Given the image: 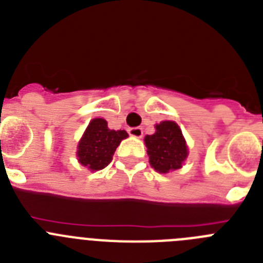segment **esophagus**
<instances>
[{
	"instance_id": "34e87169",
	"label": "esophagus",
	"mask_w": 263,
	"mask_h": 263,
	"mask_svg": "<svg viewBox=\"0 0 263 263\" xmlns=\"http://www.w3.org/2000/svg\"><path fill=\"white\" fill-rule=\"evenodd\" d=\"M129 134L134 138H141L143 136V130L141 127H130Z\"/></svg>"
}]
</instances>
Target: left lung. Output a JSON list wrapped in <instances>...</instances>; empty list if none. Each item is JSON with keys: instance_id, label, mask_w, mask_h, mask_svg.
Listing matches in <instances>:
<instances>
[{"instance_id": "left-lung-1", "label": "left lung", "mask_w": 263, "mask_h": 263, "mask_svg": "<svg viewBox=\"0 0 263 263\" xmlns=\"http://www.w3.org/2000/svg\"><path fill=\"white\" fill-rule=\"evenodd\" d=\"M150 164L158 173L166 174L182 167L188 148L182 130L174 121L155 125V133L145 137Z\"/></svg>"}]
</instances>
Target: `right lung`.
Segmentation results:
<instances>
[{
  "label": "right lung",
  "instance_id": "obj_1",
  "mask_svg": "<svg viewBox=\"0 0 263 263\" xmlns=\"http://www.w3.org/2000/svg\"><path fill=\"white\" fill-rule=\"evenodd\" d=\"M125 138H127L125 130H110L104 118H93L78 145L79 162L92 171L105 168Z\"/></svg>",
  "mask_w": 263,
  "mask_h": 263
}]
</instances>
